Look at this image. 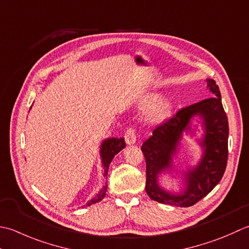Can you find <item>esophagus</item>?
<instances>
[{
    "instance_id": "1",
    "label": "esophagus",
    "mask_w": 249,
    "mask_h": 249,
    "mask_svg": "<svg viewBox=\"0 0 249 249\" xmlns=\"http://www.w3.org/2000/svg\"><path fill=\"white\" fill-rule=\"evenodd\" d=\"M124 139H125V143L128 145H133L136 142V135H135V130L133 128H128V130L125 131L124 134Z\"/></svg>"
}]
</instances>
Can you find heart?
Segmentation results:
<instances>
[{
	"instance_id": "obj_1",
	"label": "heart",
	"mask_w": 249,
	"mask_h": 249,
	"mask_svg": "<svg viewBox=\"0 0 249 249\" xmlns=\"http://www.w3.org/2000/svg\"><path fill=\"white\" fill-rule=\"evenodd\" d=\"M156 100H157V96H150V99L148 100V104L156 102ZM171 108H172L171 103L169 102L162 103L157 106V107H155V109H153V111L150 113V118L156 121H160L162 119H164L169 116Z\"/></svg>"
}]
</instances>
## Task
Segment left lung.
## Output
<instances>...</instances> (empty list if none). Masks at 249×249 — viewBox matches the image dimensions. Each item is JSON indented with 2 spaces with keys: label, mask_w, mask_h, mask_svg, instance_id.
<instances>
[{
  "label": "left lung",
  "mask_w": 249,
  "mask_h": 249,
  "mask_svg": "<svg viewBox=\"0 0 249 249\" xmlns=\"http://www.w3.org/2000/svg\"><path fill=\"white\" fill-rule=\"evenodd\" d=\"M206 83L213 96L179 109L173 117L157 126L153 135L142 145L146 160L145 188L151 200L188 207L209 195L222 178L228 160L229 124L216 82L206 79ZM195 117L202 120L205 131L198 140L202 148L201 159L196 167L183 174V190L171 193L159 185V176L173 170V159L179 150L182 134L194 131L191 123Z\"/></svg>",
  "instance_id": "1"
}]
</instances>
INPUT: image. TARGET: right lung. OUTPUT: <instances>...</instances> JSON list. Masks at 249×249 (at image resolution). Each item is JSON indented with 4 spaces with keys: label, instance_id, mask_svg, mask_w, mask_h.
I'll return each instance as SVG.
<instances>
[{
    "label": "right lung",
    "instance_id": "add662e5",
    "mask_svg": "<svg viewBox=\"0 0 249 249\" xmlns=\"http://www.w3.org/2000/svg\"><path fill=\"white\" fill-rule=\"evenodd\" d=\"M125 147V142L124 139L120 138H108L103 141V143L101 144V148H100V155H101V159H102V165L104 169V176L107 175L108 172V167L111 160L114 159V157L117 155L120 150H123ZM106 191H107V184H106L102 189L100 190V192L96 195L93 199L89 200L86 205L90 206L91 204H94V203H98L101 200L103 199L106 195Z\"/></svg>",
    "mask_w": 249,
    "mask_h": 249
}]
</instances>
